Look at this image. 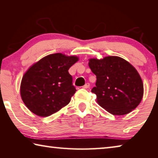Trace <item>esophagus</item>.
<instances>
[{
	"label": "esophagus",
	"instance_id": "esophagus-1",
	"mask_svg": "<svg viewBox=\"0 0 158 158\" xmlns=\"http://www.w3.org/2000/svg\"><path fill=\"white\" fill-rule=\"evenodd\" d=\"M89 87H90L89 83H86V84H85L84 86H83V89H88V88H89Z\"/></svg>",
	"mask_w": 158,
	"mask_h": 158
}]
</instances>
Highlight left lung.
Returning <instances> with one entry per match:
<instances>
[{
    "mask_svg": "<svg viewBox=\"0 0 158 158\" xmlns=\"http://www.w3.org/2000/svg\"><path fill=\"white\" fill-rule=\"evenodd\" d=\"M89 65L95 74V86L91 92L97 95L102 107L113 115H125L139 105L143 85L134 67L118 56L89 60Z\"/></svg>",
    "mask_w": 158,
    "mask_h": 158,
    "instance_id": "1",
    "label": "left lung"
}]
</instances>
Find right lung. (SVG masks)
Instances as JSON below:
<instances>
[{
    "instance_id": "obj_1",
    "label": "right lung",
    "mask_w": 158,
    "mask_h": 158,
    "mask_svg": "<svg viewBox=\"0 0 158 158\" xmlns=\"http://www.w3.org/2000/svg\"><path fill=\"white\" fill-rule=\"evenodd\" d=\"M77 60V56L53 53L28 69L21 80L20 93L29 110L47 117L68 105L77 91L68 70Z\"/></svg>"
}]
</instances>
